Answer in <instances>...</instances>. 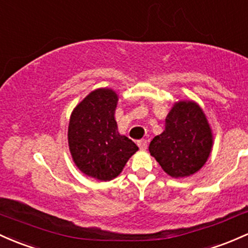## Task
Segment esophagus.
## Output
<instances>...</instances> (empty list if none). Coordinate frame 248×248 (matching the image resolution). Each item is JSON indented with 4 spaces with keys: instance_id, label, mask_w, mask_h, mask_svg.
I'll return each instance as SVG.
<instances>
[{
    "instance_id": "34e87169",
    "label": "esophagus",
    "mask_w": 248,
    "mask_h": 248,
    "mask_svg": "<svg viewBox=\"0 0 248 248\" xmlns=\"http://www.w3.org/2000/svg\"><path fill=\"white\" fill-rule=\"evenodd\" d=\"M138 146H140V149H142V150H145L146 148H148V140H140L137 142Z\"/></svg>"
}]
</instances>
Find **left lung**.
<instances>
[{
    "label": "left lung",
    "mask_w": 248,
    "mask_h": 248,
    "mask_svg": "<svg viewBox=\"0 0 248 248\" xmlns=\"http://www.w3.org/2000/svg\"><path fill=\"white\" fill-rule=\"evenodd\" d=\"M212 146V130L202 108L181 100L168 113L166 130L151 140L149 151L168 175L177 178L199 171Z\"/></svg>",
    "instance_id": "obj_1"
}]
</instances>
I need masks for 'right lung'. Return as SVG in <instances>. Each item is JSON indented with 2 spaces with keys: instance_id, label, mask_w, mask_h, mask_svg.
I'll list each match as a JSON object with an SVG mask.
<instances>
[{
  "instance_id": "obj_1",
  "label": "right lung",
  "mask_w": 248,
  "mask_h": 248,
  "mask_svg": "<svg viewBox=\"0 0 248 248\" xmlns=\"http://www.w3.org/2000/svg\"><path fill=\"white\" fill-rule=\"evenodd\" d=\"M118 95L98 89L76 106L68 124V146L76 166L87 176L110 181L122 172L138 146L119 135L114 121Z\"/></svg>"
}]
</instances>
